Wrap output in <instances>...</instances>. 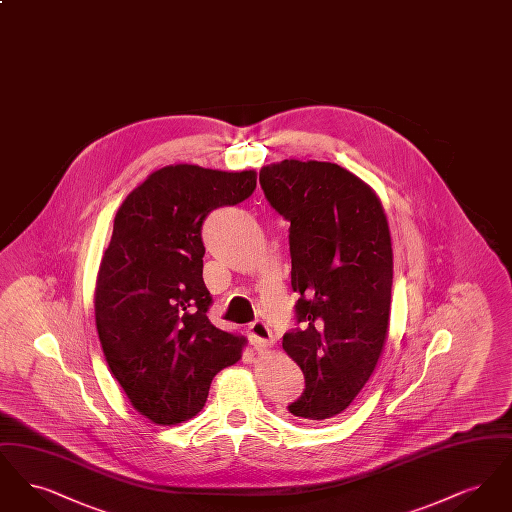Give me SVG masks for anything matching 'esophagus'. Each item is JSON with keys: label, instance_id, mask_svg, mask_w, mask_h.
Masks as SVG:
<instances>
[{"label": "esophagus", "instance_id": "34e87169", "mask_svg": "<svg viewBox=\"0 0 512 512\" xmlns=\"http://www.w3.org/2000/svg\"><path fill=\"white\" fill-rule=\"evenodd\" d=\"M247 334H249L251 343L257 345V347H268V345H272V332H270V328H268L263 320L251 322L249 328H247Z\"/></svg>", "mask_w": 512, "mask_h": 512}]
</instances>
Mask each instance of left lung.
I'll list each match as a JSON object with an SVG mask.
<instances>
[{
  "label": "left lung",
  "instance_id": "obj_1",
  "mask_svg": "<svg viewBox=\"0 0 512 512\" xmlns=\"http://www.w3.org/2000/svg\"><path fill=\"white\" fill-rule=\"evenodd\" d=\"M259 182L290 222L292 288L299 328L282 347L305 376L288 407L307 420L343 413L365 388L390 326L393 251L374 190L336 163L267 165Z\"/></svg>",
  "mask_w": 512,
  "mask_h": 512
}]
</instances>
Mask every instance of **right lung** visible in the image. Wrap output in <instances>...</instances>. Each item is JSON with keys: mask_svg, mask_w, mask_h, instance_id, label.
<instances>
[{"mask_svg": "<svg viewBox=\"0 0 512 512\" xmlns=\"http://www.w3.org/2000/svg\"><path fill=\"white\" fill-rule=\"evenodd\" d=\"M257 172L169 165L122 201L96 282V326L105 361L132 407L171 426L194 418L215 374L242 357L245 338L207 318L201 226L242 203Z\"/></svg>", "mask_w": 512, "mask_h": 512, "instance_id": "right-lung-1", "label": "right lung"}]
</instances>
